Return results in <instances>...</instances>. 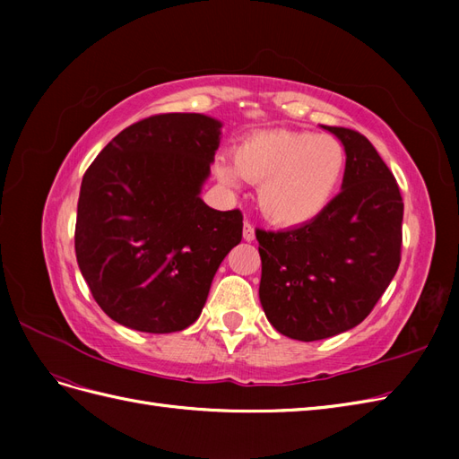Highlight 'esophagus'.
I'll return each instance as SVG.
<instances>
[{
  "instance_id": "34e87169",
  "label": "esophagus",
  "mask_w": 459,
  "mask_h": 459,
  "mask_svg": "<svg viewBox=\"0 0 459 459\" xmlns=\"http://www.w3.org/2000/svg\"><path fill=\"white\" fill-rule=\"evenodd\" d=\"M243 239L245 241H253L255 239V226L248 220H245V224H243Z\"/></svg>"
}]
</instances>
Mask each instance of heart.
<instances>
[{"instance_id":"heart-1","label":"heart","mask_w":459,"mask_h":459,"mask_svg":"<svg viewBox=\"0 0 459 459\" xmlns=\"http://www.w3.org/2000/svg\"><path fill=\"white\" fill-rule=\"evenodd\" d=\"M235 162L218 159L216 174L228 186L241 178L258 186V204L275 224H308L331 204L346 169L337 137L299 130H264L235 147Z\"/></svg>"}]
</instances>
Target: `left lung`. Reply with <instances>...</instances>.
Listing matches in <instances>:
<instances>
[{
    "instance_id": "left-lung-1",
    "label": "left lung",
    "mask_w": 459,
    "mask_h": 459,
    "mask_svg": "<svg viewBox=\"0 0 459 459\" xmlns=\"http://www.w3.org/2000/svg\"><path fill=\"white\" fill-rule=\"evenodd\" d=\"M324 128L346 151L342 191L308 224L256 231L264 314L281 335L307 342L364 322L402 251L404 203L393 172L366 135Z\"/></svg>"
}]
</instances>
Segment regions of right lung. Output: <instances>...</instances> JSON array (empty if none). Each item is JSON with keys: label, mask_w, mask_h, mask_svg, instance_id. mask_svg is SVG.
I'll list each match as a JSON object with an SVG mask.
<instances>
[{"label": "right lung", "mask_w": 459, "mask_h": 459, "mask_svg": "<svg viewBox=\"0 0 459 459\" xmlns=\"http://www.w3.org/2000/svg\"><path fill=\"white\" fill-rule=\"evenodd\" d=\"M221 124L197 113L152 115L124 128L82 178L76 260L117 324L172 333L201 316L212 277L243 238V214L199 197Z\"/></svg>", "instance_id": "right-lung-1"}]
</instances>
